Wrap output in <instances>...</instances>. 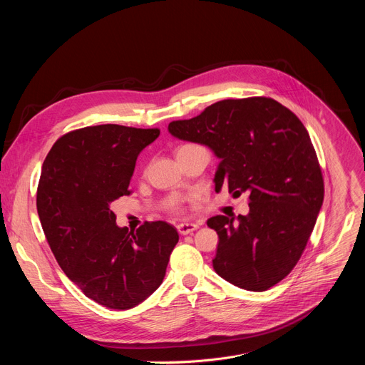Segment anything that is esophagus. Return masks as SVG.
<instances>
[{
  "instance_id": "obj_1",
  "label": "esophagus",
  "mask_w": 365,
  "mask_h": 365,
  "mask_svg": "<svg viewBox=\"0 0 365 365\" xmlns=\"http://www.w3.org/2000/svg\"><path fill=\"white\" fill-rule=\"evenodd\" d=\"M199 228L197 224H192V222H186V224H179L178 225V231L179 234L182 235H187V234H192L193 231H196Z\"/></svg>"
}]
</instances>
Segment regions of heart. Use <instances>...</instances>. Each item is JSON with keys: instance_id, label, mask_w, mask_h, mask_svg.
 <instances>
[{"instance_id": "b5f03b06", "label": "heart", "mask_w": 365, "mask_h": 365, "mask_svg": "<svg viewBox=\"0 0 365 365\" xmlns=\"http://www.w3.org/2000/svg\"><path fill=\"white\" fill-rule=\"evenodd\" d=\"M192 145H195V144H185V145H180V147L178 148V151H179V150H183V148H187V147H192ZM173 210H175L176 212H180V211H182V210H180V206H179V203H176V205L173 206Z\"/></svg>"}]
</instances>
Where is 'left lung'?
I'll return each instance as SVG.
<instances>
[{
	"mask_svg": "<svg viewBox=\"0 0 365 365\" xmlns=\"http://www.w3.org/2000/svg\"><path fill=\"white\" fill-rule=\"evenodd\" d=\"M169 133L221 159L217 192L248 193V215L206 222L220 238L215 272L251 292L277 284L297 264L324 202L318 155L302 121L280 102L252 96L215 102L197 117L172 121Z\"/></svg>",
	"mask_w": 365,
	"mask_h": 365,
	"instance_id": "1",
	"label": "left lung"
}]
</instances>
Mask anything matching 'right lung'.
Segmentation results:
<instances>
[{
	"label": "right lung",
	"instance_id": "1",
	"mask_svg": "<svg viewBox=\"0 0 365 365\" xmlns=\"http://www.w3.org/2000/svg\"><path fill=\"white\" fill-rule=\"evenodd\" d=\"M159 134L117 124L79 128L62 135L41 166L37 212L50 250L86 297L110 309H131L158 289L179 241L165 221L120 228L110 207L130 195L138 154Z\"/></svg>",
	"mask_w": 365,
	"mask_h": 365
}]
</instances>
